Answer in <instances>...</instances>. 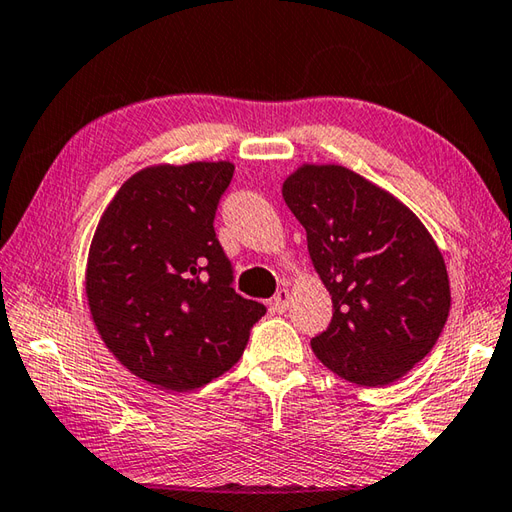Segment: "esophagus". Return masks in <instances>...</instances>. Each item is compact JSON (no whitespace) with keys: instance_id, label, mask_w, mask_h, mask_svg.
<instances>
[{"instance_id":"obj_1","label":"esophagus","mask_w":512,"mask_h":512,"mask_svg":"<svg viewBox=\"0 0 512 512\" xmlns=\"http://www.w3.org/2000/svg\"><path fill=\"white\" fill-rule=\"evenodd\" d=\"M288 304H290V290L288 288H279L277 293H275V297L270 299V310H273V313H284V310L288 308Z\"/></svg>"}]
</instances>
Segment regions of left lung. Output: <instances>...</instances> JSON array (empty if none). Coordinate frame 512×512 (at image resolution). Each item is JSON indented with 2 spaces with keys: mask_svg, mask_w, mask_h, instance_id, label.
Wrapping results in <instances>:
<instances>
[{
  "mask_svg": "<svg viewBox=\"0 0 512 512\" xmlns=\"http://www.w3.org/2000/svg\"><path fill=\"white\" fill-rule=\"evenodd\" d=\"M282 195L333 299L313 346L346 382L386 386L433 350L450 310L444 257L404 202L342 164H299Z\"/></svg>",
  "mask_w": 512,
  "mask_h": 512,
  "instance_id": "1",
  "label": "left lung"
}]
</instances>
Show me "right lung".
<instances>
[{
    "label": "right lung",
    "mask_w": 512,
    "mask_h": 512,
    "mask_svg": "<svg viewBox=\"0 0 512 512\" xmlns=\"http://www.w3.org/2000/svg\"><path fill=\"white\" fill-rule=\"evenodd\" d=\"M235 164H153L128 177L99 217L86 302L104 346L164 390L202 388L244 355L264 304L230 286L213 228Z\"/></svg>",
    "instance_id": "1"
}]
</instances>
